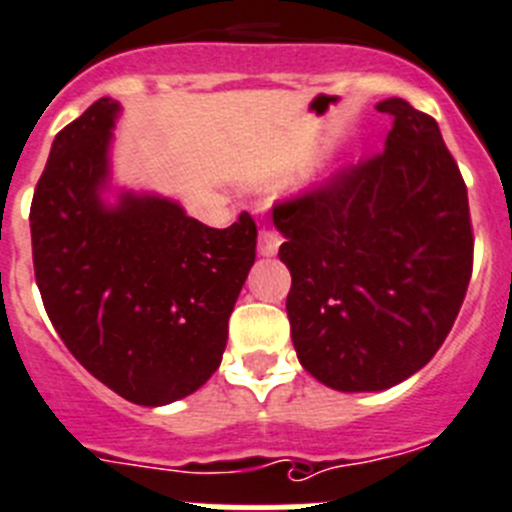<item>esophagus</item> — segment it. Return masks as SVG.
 I'll return each mask as SVG.
<instances>
[{"instance_id": "obj_1", "label": "esophagus", "mask_w": 512, "mask_h": 512, "mask_svg": "<svg viewBox=\"0 0 512 512\" xmlns=\"http://www.w3.org/2000/svg\"><path fill=\"white\" fill-rule=\"evenodd\" d=\"M279 246H281L279 231H274V228H269V226L261 228L259 231V253L261 256H266V259H269V256H276Z\"/></svg>"}]
</instances>
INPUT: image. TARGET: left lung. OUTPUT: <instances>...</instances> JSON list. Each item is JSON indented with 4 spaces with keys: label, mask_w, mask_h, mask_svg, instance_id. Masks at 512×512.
I'll return each instance as SVG.
<instances>
[{
    "label": "left lung",
    "mask_w": 512,
    "mask_h": 512,
    "mask_svg": "<svg viewBox=\"0 0 512 512\" xmlns=\"http://www.w3.org/2000/svg\"><path fill=\"white\" fill-rule=\"evenodd\" d=\"M377 110L394 118L377 158L274 208L296 357L339 392H382L420 372L472 274L467 188L440 128L399 97Z\"/></svg>",
    "instance_id": "1"
}]
</instances>
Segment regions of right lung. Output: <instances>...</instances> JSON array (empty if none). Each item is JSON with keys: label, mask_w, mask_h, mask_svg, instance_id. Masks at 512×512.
<instances>
[{"label": "right lung", "mask_w": 512, "mask_h": 512, "mask_svg": "<svg viewBox=\"0 0 512 512\" xmlns=\"http://www.w3.org/2000/svg\"><path fill=\"white\" fill-rule=\"evenodd\" d=\"M118 115L100 97L57 133L29 211L34 276L72 357L128 402L163 407L221 364L256 223L211 228L173 198L113 186Z\"/></svg>", "instance_id": "right-lung-1"}]
</instances>
